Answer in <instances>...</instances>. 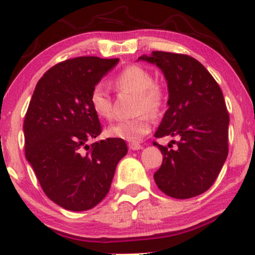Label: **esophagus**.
I'll list each match as a JSON object with an SVG mask.
<instances>
[{
	"label": "esophagus",
	"instance_id": "34e87169",
	"mask_svg": "<svg viewBox=\"0 0 255 255\" xmlns=\"http://www.w3.org/2000/svg\"><path fill=\"white\" fill-rule=\"evenodd\" d=\"M128 148H130V150H132V151H137V150H140L141 145L135 144V143H131V144H128Z\"/></svg>",
	"mask_w": 255,
	"mask_h": 255
}]
</instances>
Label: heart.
<instances>
[{
    "label": "heart",
    "mask_w": 255,
    "mask_h": 255,
    "mask_svg": "<svg viewBox=\"0 0 255 255\" xmlns=\"http://www.w3.org/2000/svg\"><path fill=\"white\" fill-rule=\"evenodd\" d=\"M115 85L118 90L137 94L135 111H146L151 115H157L163 108L165 94L159 85L154 83L153 76L140 65H128L116 78ZM90 103L94 111L99 117L111 120L112 111L111 96L108 88L103 84H97L92 89ZM151 128L150 117L147 114H140L132 120L117 122L109 128V134L128 143H138Z\"/></svg>",
    "instance_id": "obj_1"
}]
</instances>
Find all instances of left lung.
I'll return each mask as SVG.
<instances>
[{"label":"left lung","mask_w":255,"mask_h":255,"mask_svg":"<svg viewBox=\"0 0 255 255\" xmlns=\"http://www.w3.org/2000/svg\"><path fill=\"white\" fill-rule=\"evenodd\" d=\"M138 61L156 64L167 83L168 109L154 137H179L176 150L153 143L163 154L154 181L172 198L199 196L216 181L229 153L230 116L221 89L191 56L153 51Z\"/></svg>","instance_id":"obj_1"}]
</instances>
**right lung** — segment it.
Wrapping results in <instances>:
<instances>
[{"label": "right lung", "mask_w": 255, "mask_h": 255, "mask_svg": "<svg viewBox=\"0 0 255 255\" xmlns=\"http://www.w3.org/2000/svg\"><path fill=\"white\" fill-rule=\"evenodd\" d=\"M118 62L92 56L61 62L32 94L23 124L25 158L49 199L65 210L79 212L101 203L128 153L118 138L87 144L102 132L91 91Z\"/></svg>", "instance_id": "add662e5"}]
</instances>
